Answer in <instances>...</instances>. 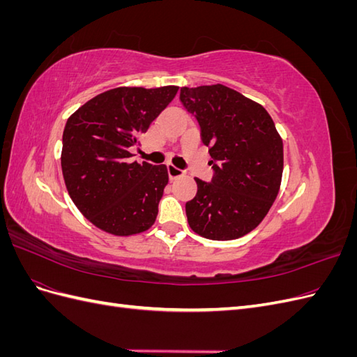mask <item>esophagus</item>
Listing matches in <instances>:
<instances>
[{
	"instance_id": "esophagus-1",
	"label": "esophagus",
	"mask_w": 357,
	"mask_h": 357,
	"mask_svg": "<svg viewBox=\"0 0 357 357\" xmlns=\"http://www.w3.org/2000/svg\"><path fill=\"white\" fill-rule=\"evenodd\" d=\"M167 169H168V177H169L171 180H174V178L183 176V171H181L180 168L174 167L172 164H168V165H167Z\"/></svg>"
}]
</instances>
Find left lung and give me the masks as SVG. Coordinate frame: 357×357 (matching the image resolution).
Returning a JSON list of instances; mask_svg holds the SVG:
<instances>
[{
    "instance_id": "left-lung-1",
    "label": "left lung",
    "mask_w": 357,
    "mask_h": 357,
    "mask_svg": "<svg viewBox=\"0 0 357 357\" xmlns=\"http://www.w3.org/2000/svg\"><path fill=\"white\" fill-rule=\"evenodd\" d=\"M180 101L198 121L214 169L210 183L195 178L198 192L186 202L189 226L208 240L240 238L278 195L283 139L261 104L228 86L181 88Z\"/></svg>"
}]
</instances>
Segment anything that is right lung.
I'll use <instances>...</instances> for the list:
<instances>
[{
  "label": "right lung",
  "mask_w": 357,
  "mask_h": 357,
  "mask_svg": "<svg viewBox=\"0 0 357 357\" xmlns=\"http://www.w3.org/2000/svg\"><path fill=\"white\" fill-rule=\"evenodd\" d=\"M177 86L116 88L73 113L63 129L61 167L75 207L113 235L147 231L168 183L165 165L131 162L139 135L172 101Z\"/></svg>",
  "instance_id": "right-lung-1"
}]
</instances>
